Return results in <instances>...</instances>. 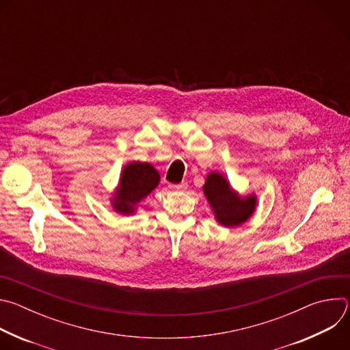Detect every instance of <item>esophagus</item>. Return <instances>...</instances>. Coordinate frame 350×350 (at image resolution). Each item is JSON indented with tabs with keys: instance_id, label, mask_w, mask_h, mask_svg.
Wrapping results in <instances>:
<instances>
[{
	"instance_id": "esophagus-1",
	"label": "esophagus",
	"mask_w": 350,
	"mask_h": 350,
	"mask_svg": "<svg viewBox=\"0 0 350 350\" xmlns=\"http://www.w3.org/2000/svg\"><path fill=\"white\" fill-rule=\"evenodd\" d=\"M187 187H188V184H187V183H181V184H170V185H169V188H170V189H173V191H184V189H187Z\"/></svg>"
}]
</instances>
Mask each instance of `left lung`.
Segmentation results:
<instances>
[{
    "label": "left lung",
    "instance_id": "8db88e82",
    "mask_svg": "<svg viewBox=\"0 0 350 350\" xmlns=\"http://www.w3.org/2000/svg\"><path fill=\"white\" fill-rule=\"evenodd\" d=\"M204 192L216 220L224 227L243 224L256 209V195L241 196L231 188L227 178L217 172L208 174Z\"/></svg>",
    "mask_w": 350,
    "mask_h": 350
}]
</instances>
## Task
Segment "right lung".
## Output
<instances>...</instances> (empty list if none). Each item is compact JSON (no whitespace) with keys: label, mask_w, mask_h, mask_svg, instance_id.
<instances>
[{"label":"right lung","mask_w":350,"mask_h":350,"mask_svg":"<svg viewBox=\"0 0 350 350\" xmlns=\"http://www.w3.org/2000/svg\"><path fill=\"white\" fill-rule=\"evenodd\" d=\"M158 170L146 162H131L123 167L112 208L122 215H133L135 206L159 184Z\"/></svg>","instance_id":"obj_1"}]
</instances>
